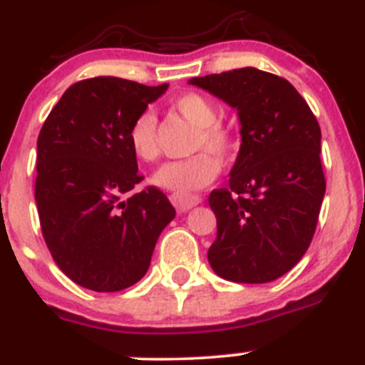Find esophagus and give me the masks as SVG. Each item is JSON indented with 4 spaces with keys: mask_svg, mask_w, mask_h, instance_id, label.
I'll return each instance as SVG.
<instances>
[{
    "mask_svg": "<svg viewBox=\"0 0 365 365\" xmlns=\"http://www.w3.org/2000/svg\"><path fill=\"white\" fill-rule=\"evenodd\" d=\"M170 201H172V205L175 206L179 212H188L192 210L193 206H197L199 202H201V197H199V195H190V193H186V195L172 193V195H170Z\"/></svg>",
    "mask_w": 365,
    "mask_h": 365,
    "instance_id": "34e87169",
    "label": "esophagus"
}]
</instances>
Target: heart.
I'll list each match as a JSON object with an SVG mask.
<instances>
[{"instance_id":"heart-1","label":"heart","mask_w":365,"mask_h":365,"mask_svg":"<svg viewBox=\"0 0 365 365\" xmlns=\"http://www.w3.org/2000/svg\"><path fill=\"white\" fill-rule=\"evenodd\" d=\"M172 108L197 128V133L193 137V151H199L188 159L163 164L151 175V185L186 195L193 190L205 188L219 175L221 163L215 155L217 154L221 159L228 157L234 150V137L227 128L217 124V109L210 100L199 93H185L177 96ZM128 143L135 157L143 163H153L159 157L157 118L153 113H140L131 122Z\"/></svg>"}]
</instances>
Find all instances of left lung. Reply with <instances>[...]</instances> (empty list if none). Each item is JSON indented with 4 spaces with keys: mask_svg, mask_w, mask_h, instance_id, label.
Returning <instances> with one entry per match:
<instances>
[{
    "mask_svg": "<svg viewBox=\"0 0 365 365\" xmlns=\"http://www.w3.org/2000/svg\"><path fill=\"white\" fill-rule=\"evenodd\" d=\"M237 109L241 148L228 188L208 205L217 237L214 272L235 283H269L307 252L325 195L322 131L291 82L256 67L190 78Z\"/></svg>",
    "mask_w": 365,
    "mask_h": 365,
    "instance_id": "obj_1",
    "label": "left lung"
}]
</instances>
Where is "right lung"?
Wrapping results in <instances>:
<instances>
[{
	"instance_id": "1",
	"label": "right lung",
	"mask_w": 365,
	"mask_h": 365,
	"mask_svg": "<svg viewBox=\"0 0 365 365\" xmlns=\"http://www.w3.org/2000/svg\"><path fill=\"white\" fill-rule=\"evenodd\" d=\"M166 89L115 76L82 80L38 135L41 234L60 270L89 291H124L143 279L160 232L175 217L155 186L127 195L144 179L128 131Z\"/></svg>"
}]
</instances>
